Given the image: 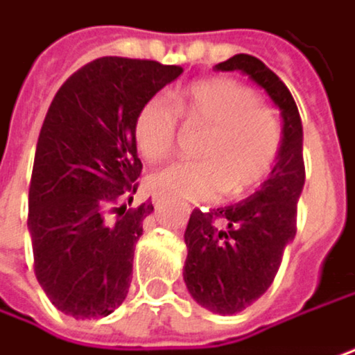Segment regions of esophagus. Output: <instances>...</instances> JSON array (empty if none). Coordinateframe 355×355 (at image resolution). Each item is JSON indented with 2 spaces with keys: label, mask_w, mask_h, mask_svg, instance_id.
<instances>
[{
  "label": "esophagus",
  "mask_w": 355,
  "mask_h": 355,
  "mask_svg": "<svg viewBox=\"0 0 355 355\" xmlns=\"http://www.w3.org/2000/svg\"><path fill=\"white\" fill-rule=\"evenodd\" d=\"M152 203H154V207H162L164 195H162V193H154V195H152Z\"/></svg>",
  "instance_id": "1"
}]
</instances>
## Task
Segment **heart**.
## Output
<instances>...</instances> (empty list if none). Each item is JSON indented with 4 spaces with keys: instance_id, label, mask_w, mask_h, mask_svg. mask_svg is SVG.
Instances as JSON below:
<instances>
[{
    "instance_id": "obj_1",
    "label": "heart",
    "mask_w": 355,
    "mask_h": 355,
    "mask_svg": "<svg viewBox=\"0 0 355 355\" xmlns=\"http://www.w3.org/2000/svg\"><path fill=\"white\" fill-rule=\"evenodd\" d=\"M180 119L205 130L197 146L201 160L178 162L150 178L154 191L180 199H242L272 175L282 148V123L254 89L227 77H209L180 89L173 101L154 95L134 119V140L148 162L177 150Z\"/></svg>"
}]
</instances>
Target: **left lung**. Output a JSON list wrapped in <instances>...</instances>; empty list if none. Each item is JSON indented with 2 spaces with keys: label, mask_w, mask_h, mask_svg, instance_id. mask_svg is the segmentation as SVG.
<instances>
[{
  "label": "left lung",
  "mask_w": 355,
  "mask_h": 355,
  "mask_svg": "<svg viewBox=\"0 0 355 355\" xmlns=\"http://www.w3.org/2000/svg\"><path fill=\"white\" fill-rule=\"evenodd\" d=\"M215 69L245 73L282 115V148L272 175L245 201L195 209L184 232L189 254L182 276L191 297L213 313L234 315L270 288L284 250L295 240L305 184L303 123L286 85L256 56L236 54Z\"/></svg>",
  "instance_id": "left-lung-1"
}]
</instances>
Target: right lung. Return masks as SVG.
Wrapping results in <instances>:
<instances>
[{"label":"right lung","mask_w":355,"mask_h":355,"mask_svg":"<svg viewBox=\"0 0 355 355\" xmlns=\"http://www.w3.org/2000/svg\"><path fill=\"white\" fill-rule=\"evenodd\" d=\"M182 73L177 64L103 56L73 73L44 117L28 193L34 272L75 319L113 313L128 297L136 242L152 201L128 209L142 160L134 119Z\"/></svg>","instance_id":"1"}]
</instances>
